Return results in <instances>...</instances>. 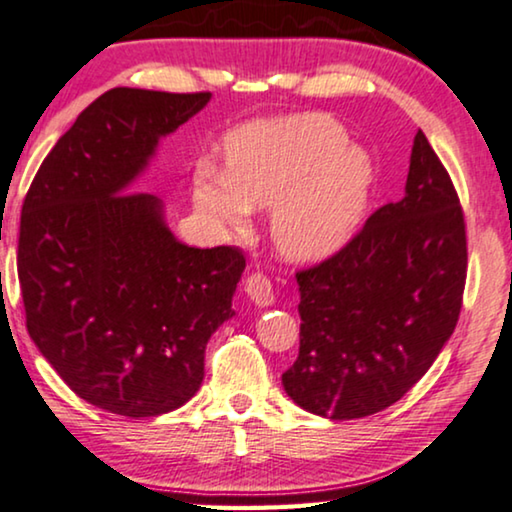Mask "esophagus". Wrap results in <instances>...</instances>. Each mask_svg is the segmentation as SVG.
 Segmentation results:
<instances>
[{
  "instance_id": "obj_1",
  "label": "esophagus",
  "mask_w": 512,
  "mask_h": 512,
  "mask_svg": "<svg viewBox=\"0 0 512 512\" xmlns=\"http://www.w3.org/2000/svg\"><path fill=\"white\" fill-rule=\"evenodd\" d=\"M246 292L257 306H271L273 304V285L264 273H250L246 278Z\"/></svg>"
}]
</instances>
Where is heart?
<instances>
[{
  "instance_id": "1",
  "label": "heart",
  "mask_w": 512,
  "mask_h": 512,
  "mask_svg": "<svg viewBox=\"0 0 512 512\" xmlns=\"http://www.w3.org/2000/svg\"><path fill=\"white\" fill-rule=\"evenodd\" d=\"M373 187V162L350 146L338 120L299 113L259 120L227 139V171L199 164L194 201L227 225L269 206L271 236L292 259L334 253L357 232Z\"/></svg>"
}]
</instances>
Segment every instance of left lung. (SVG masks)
I'll return each mask as SVG.
<instances>
[{"label":"left lung","mask_w":512,"mask_h":512,"mask_svg":"<svg viewBox=\"0 0 512 512\" xmlns=\"http://www.w3.org/2000/svg\"><path fill=\"white\" fill-rule=\"evenodd\" d=\"M466 269L457 190L417 132L406 197L380 206L338 253L297 271L299 357L283 373L287 397L331 420L397 403L455 331Z\"/></svg>","instance_id":"1"}]
</instances>
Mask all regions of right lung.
<instances>
[{
  "instance_id": "obj_1",
  "label": "right lung",
  "mask_w": 512,
  "mask_h": 512,
  "mask_svg": "<svg viewBox=\"0 0 512 512\" xmlns=\"http://www.w3.org/2000/svg\"><path fill=\"white\" fill-rule=\"evenodd\" d=\"M208 99L104 92L41 162L20 213L18 280L32 341L78 397L134 420L194 397L208 338L234 315L246 269L239 248L176 241L162 201L127 192L160 136Z\"/></svg>"
}]
</instances>
